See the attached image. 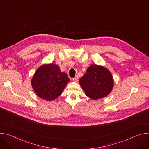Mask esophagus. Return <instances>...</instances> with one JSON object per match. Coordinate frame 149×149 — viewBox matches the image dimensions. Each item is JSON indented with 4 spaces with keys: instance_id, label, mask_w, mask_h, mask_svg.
I'll return each mask as SVG.
<instances>
[{
    "instance_id": "34e87169",
    "label": "esophagus",
    "mask_w": 149,
    "mask_h": 149,
    "mask_svg": "<svg viewBox=\"0 0 149 149\" xmlns=\"http://www.w3.org/2000/svg\"><path fill=\"white\" fill-rule=\"evenodd\" d=\"M78 76H76L73 79V80L74 81H75V82H76V81H77V80H78Z\"/></svg>"
}]
</instances>
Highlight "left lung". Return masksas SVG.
<instances>
[{"label":"left lung","mask_w":149,"mask_h":149,"mask_svg":"<svg viewBox=\"0 0 149 149\" xmlns=\"http://www.w3.org/2000/svg\"><path fill=\"white\" fill-rule=\"evenodd\" d=\"M79 81L86 95L93 100L108 96L114 85L111 72L104 66L95 64L88 67Z\"/></svg>","instance_id":"left-lung-1"}]
</instances>
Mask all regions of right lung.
Returning a JSON list of instances; mask_svg holds the SVG:
<instances>
[{
  "instance_id": "obj_1",
  "label": "right lung",
  "mask_w": 149,
  "mask_h": 149,
  "mask_svg": "<svg viewBox=\"0 0 149 149\" xmlns=\"http://www.w3.org/2000/svg\"><path fill=\"white\" fill-rule=\"evenodd\" d=\"M70 79L55 64H44L36 71L31 85L36 95L42 100L51 101L60 96Z\"/></svg>"
}]
</instances>
